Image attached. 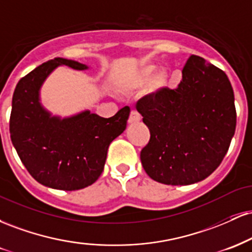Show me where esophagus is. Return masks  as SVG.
<instances>
[{
  "instance_id": "obj_1",
  "label": "esophagus",
  "mask_w": 252,
  "mask_h": 252,
  "mask_svg": "<svg viewBox=\"0 0 252 252\" xmlns=\"http://www.w3.org/2000/svg\"><path fill=\"white\" fill-rule=\"evenodd\" d=\"M140 121H141L140 114H138L137 111H135V110H132V111L130 112V116H129L128 123H129V124H135V123L140 122Z\"/></svg>"
}]
</instances>
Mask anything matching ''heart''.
I'll return each mask as SVG.
<instances>
[{"label":"heart","instance_id":"b5f03b06","mask_svg":"<svg viewBox=\"0 0 252 252\" xmlns=\"http://www.w3.org/2000/svg\"><path fill=\"white\" fill-rule=\"evenodd\" d=\"M156 70L155 65H147L141 68L137 76V83H144L153 76ZM169 83V73L167 71H160L155 74L154 80H153V90L154 91H160L166 88Z\"/></svg>","mask_w":252,"mask_h":252}]
</instances>
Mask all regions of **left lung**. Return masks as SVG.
Returning a JSON list of instances; mask_svg holds the SVG:
<instances>
[{
  "mask_svg": "<svg viewBox=\"0 0 252 252\" xmlns=\"http://www.w3.org/2000/svg\"><path fill=\"white\" fill-rule=\"evenodd\" d=\"M150 130L141 162L153 180L192 185L212 174L236 130L235 94L224 71L190 56L178 89H163L136 105Z\"/></svg>",
  "mask_w": 252,
  "mask_h": 252,
  "instance_id": "1",
  "label": "left lung"
}]
</instances>
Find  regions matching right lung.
<instances>
[{"instance_id": "add662e5", "label": "right lung", "mask_w": 252, "mask_h": 252, "mask_svg": "<svg viewBox=\"0 0 252 252\" xmlns=\"http://www.w3.org/2000/svg\"><path fill=\"white\" fill-rule=\"evenodd\" d=\"M59 66L77 71L90 66L54 58L17 83L11 102L10 138L20 160L39 184L54 189L76 190L94 184L106 161L110 143L126 128L130 108L104 118L89 109L62 117L41 103V88Z\"/></svg>"}]
</instances>
